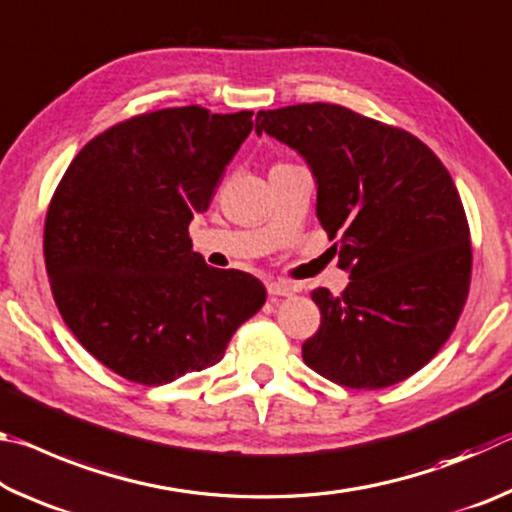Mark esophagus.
I'll return each instance as SVG.
<instances>
[{
    "instance_id": "esophagus-1",
    "label": "esophagus",
    "mask_w": 512,
    "mask_h": 512,
    "mask_svg": "<svg viewBox=\"0 0 512 512\" xmlns=\"http://www.w3.org/2000/svg\"><path fill=\"white\" fill-rule=\"evenodd\" d=\"M266 289H268V296L273 298H289L296 293V287H293L291 282H268Z\"/></svg>"
}]
</instances>
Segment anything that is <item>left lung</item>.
Here are the masks:
<instances>
[{
    "mask_svg": "<svg viewBox=\"0 0 512 512\" xmlns=\"http://www.w3.org/2000/svg\"><path fill=\"white\" fill-rule=\"evenodd\" d=\"M257 135L291 146L316 178V216L339 237L341 296L311 291L320 327L302 345L318 375L386 388L436 357L465 307L472 246L445 164L402 128L336 103L259 110Z\"/></svg>",
    "mask_w": 512,
    "mask_h": 512,
    "instance_id": "8db88e82",
    "label": "left lung"
}]
</instances>
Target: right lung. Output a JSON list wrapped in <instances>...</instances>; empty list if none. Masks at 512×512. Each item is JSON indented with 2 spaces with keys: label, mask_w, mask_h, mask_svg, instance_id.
<instances>
[{
  "label": "right lung",
  "mask_w": 512,
  "mask_h": 512,
  "mask_svg": "<svg viewBox=\"0 0 512 512\" xmlns=\"http://www.w3.org/2000/svg\"><path fill=\"white\" fill-rule=\"evenodd\" d=\"M250 131V110L144 112L85 144L56 187L51 293L83 348L128 381L162 386L214 366L266 302L257 277L207 266L187 232Z\"/></svg>",
  "instance_id": "add662e5"
}]
</instances>
